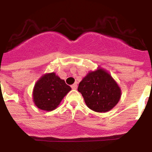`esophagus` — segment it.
<instances>
[{
    "label": "esophagus",
    "mask_w": 152,
    "mask_h": 152,
    "mask_svg": "<svg viewBox=\"0 0 152 152\" xmlns=\"http://www.w3.org/2000/svg\"><path fill=\"white\" fill-rule=\"evenodd\" d=\"M77 84H72V89H77Z\"/></svg>",
    "instance_id": "1"
}]
</instances>
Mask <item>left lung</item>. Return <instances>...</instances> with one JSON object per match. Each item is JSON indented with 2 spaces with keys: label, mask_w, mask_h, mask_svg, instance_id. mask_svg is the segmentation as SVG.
<instances>
[{
  "label": "left lung",
  "mask_w": 152,
  "mask_h": 152,
  "mask_svg": "<svg viewBox=\"0 0 152 152\" xmlns=\"http://www.w3.org/2000/svg\"><path fill=\"white\" fill-rule=\"evenodd\" d=\"M77 91L82 94L87 106L99 113L110 110L121 96L118 84L103 69L90 72L80 82Z\"/></svg>",
  "instance_id": "obj_1"
}]
</instances>
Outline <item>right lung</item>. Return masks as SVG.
<instances>
[{
  "label": "right lung",
  "mask_w": 152,
  "mask_h": 152,
  "mask_svg": "<svg viewBox=\"0 0 152 152\" xmlns=\"http://www.w3.org/2000/svg\"><path fill=\"white\" fill-rule=\"evenodd\" d=\"M71 90V87L56 74H47L36 82L33 90V100L36 107L42 110H53Z\"/></svg>",
  "instance_id": "add662e5"
}]
</instances>
